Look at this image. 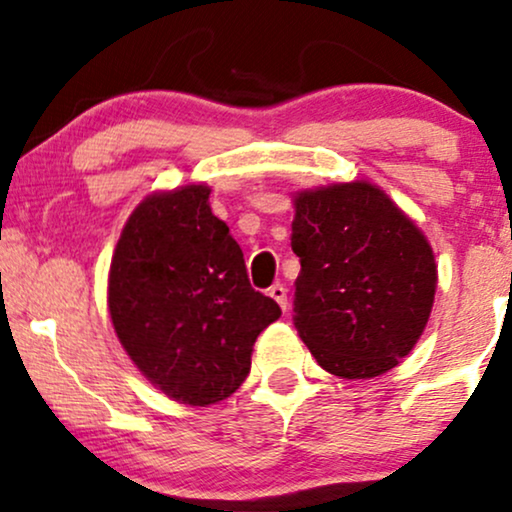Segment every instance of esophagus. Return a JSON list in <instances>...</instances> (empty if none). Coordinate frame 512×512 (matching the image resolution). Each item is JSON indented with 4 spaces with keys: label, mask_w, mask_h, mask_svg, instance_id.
<instances>
[{
    "label": "esophagus",
    "mask_w": 512,
    "mask_h": 512,
    "mask_svg": "<svg viewBox=\"0 0 512 512\" xmlns=\"http://www.w3.org/2000/svg\"><path fill=\"white\" fill-rule=\"evenodd\" d=\"M268 296L275 298V301L280 303L282 310H287V305H289V303H287V289H284L282 284H272V287L268 289Z\"/></svg>",
    "instance_id": "esophagus-1"
}]
</instances>
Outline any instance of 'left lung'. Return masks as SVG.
I'll return each instance as SVG.
<instances>
[{"mask_svg":"<svg viewBox=\"0 0 512 512\" xmlns=\"http://www.w3.org/2000/svg\"><path fill=\"white\" fill-rule=\"evenodd\" d=\"M294 207L298 336L329 374H386L433 310L437 265L426 235L367 181L298 192Z\"/></svg>","mask_w":512,"mask_h":512,"instance_id":"1","label":"left lung"}]
</instances>
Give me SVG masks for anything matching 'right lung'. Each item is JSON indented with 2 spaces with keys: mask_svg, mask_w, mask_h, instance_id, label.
<instances>
[{
  "mask_svg": "<svg viewBox=\"0 0 512 512\" xmlns=\"http://www.w3.org/2000/svg\"><path fill=\"white\" fill-rule=\"evenodd\" d=\"M207 185L145 197L110 263L108 308L126 355L176 402L207 407L242 386L280 305L251 289L240 244Z\"/></svg>",
  "mask_w": 512,
  "mask_h": 512,
  "instance_id": "1",
  "label": "right lung"
}]
</instances>
